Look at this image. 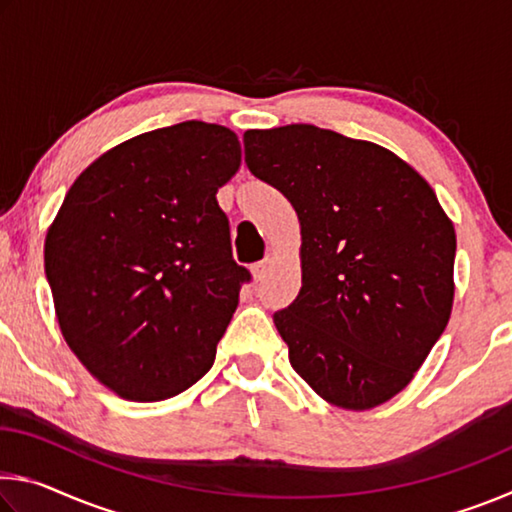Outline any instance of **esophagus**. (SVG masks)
Returning <instances> with one entry per match:
<instances>
[{
    "mask_svg": "<svg viewBox=\"0 0 512 512\" xmlns=\"http://www.w3.org/2000/svg\"><path fill=\"white\" fill-rule=\"evenodd\" d=\"M268 266H271V262H268V259H262V262L253 264V275H255V280H264L266 273H268Z\"/></svg>",
    "mask_w": 512,
    "mask_h": 512,
    "instance_id": "esophagus-1",
    "label": "esophagus"
}]
</instances>
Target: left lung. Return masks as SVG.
Returning a JSON list of instances; mask_svg holds the SVG:
<instances>
[{
	"instance_id": "8db88e82",
	"label": "left lung",
	"mask_w": 512,
	"mask_h": 512,
	"mask_svg": "<svg viewBox=\"0 0 512 512\" xmlns=\"http://www.w3.org/2000/svg\"><path fill=\"white\" fill-rule=\"evenodd\" d=\"M244 149L250 173L300 219L302 287L273 314L293 370L341 409L388 402L452 314V221L384 146L291 124L246 131Z\"/></svg>"
}]
</instances>
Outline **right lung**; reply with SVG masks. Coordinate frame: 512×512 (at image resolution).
<instances>
[{"mask_svg":"<svg viewBox=\"0 0 512 512\" xmlns=\"http://www.w3.org/2000/svg\"><path fill=\"white\" fill-rule=\"evenodd\" d=\"M239 164L230 128H158L94 160L51 223L45 271L60 332L124 400H167L212 368L250 282L216 203Z\"/></svg>","mask_w":512,"mask_h":512,"instance_id":"right-lung-1","label":"right lung"}]
</instances>
